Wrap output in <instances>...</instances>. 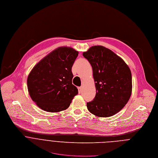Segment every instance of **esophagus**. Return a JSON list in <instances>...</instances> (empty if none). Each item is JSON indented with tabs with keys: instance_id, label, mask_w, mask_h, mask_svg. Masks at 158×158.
I'll return each mask as SVG.
<instances>
[{
	"instance_id": "obj_1",
	"label": "esophagus",
	"mask_w": 158,
	"mask_h": 158,
	"mask_svg": "<svg viewBox=\"0 0 158 158\" xmlns=\"http://www.w3.org/2000/svg\"><path fill=\"white\" fill-rule=\"evenodd\" d=\"M78 93H81L82 91V87L81 86H79L78 87Z\"/></svg>"
}]
</instances>
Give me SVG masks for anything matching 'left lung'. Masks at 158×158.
Instances as JSON below:
<instances>
[{"label": "left lung", "instance_id": "8db88e82", "mask_svg": "<svg viewBox=\"0 0 158 158\" xmlns=\"http://www.w3.org/2000/svg\"><path fill=\"white\" fill-rule=\"evenodd\" d=\"M83 55L92 67L97 91L94 100L86 103L88 111L99 117L113 116L131 95L130 69L120 56L102 45L91 47Z\"/></svg>", "mask_w": 158, "mask_h": 158}]
</instances>
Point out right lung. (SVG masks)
<instances>
[{
    "label": "right lung",
    "mask_w": 158,
    "mask_h": 158,
    "mask_svg": "<svg viewBox=\"0 0 158 158\" xmlns=\"http://www.w3.org/2000/svg\"><path fill=\"white\" fill-rule=\"evenodd\" d=\"M78 52L70 47L55 49L31 69L27 77L29 95L42 110L57 113L67 110L77 88L72 84V67Z\"/></svg>",
    "instance_id": "1"
}]
</instances>
